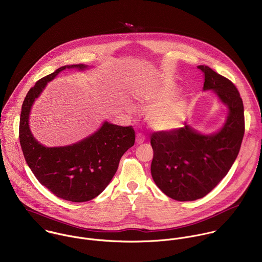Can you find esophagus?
Segmentation results:
<instances>
[{"mask_svg": "<svg viewBox=\"0 0 262 262\" xmlns=\"http://www.w3.org/2000/svg\"><path fill=\"white\" fill-rule=\"evenodd\" d=\"M144 140H145V136H144L143 134L138 133V134L136 135V143H137V144H141V143H143V142H144Z\"/></svg>", "mask_w": 262, "mask_h": 262, "instance_id": "1", "label": "esophagus"}]
</instances>
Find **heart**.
I'll list each match as a JSON object with an SVG mask.
<instances>
[{
	"mask_svg": "<svg viewBox=\"0 0 262 262\" xmlns=\"http://www.w3.org/2000/svg\"><path fill=\"white\" fill-rule=\"evenodd\" d=\"M174 94V88H167L161 92L147 93L139 99L140 106L147 111L150 126L158 131H169L180 126L186 114V102L183 98H177L167 103Z\"/></svg>",
	"mask_w": 262,
	"mask_h": 262,
	"instance_id": "heart-1",
	"label": "heart"
}]
</instances>
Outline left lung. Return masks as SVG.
<instances>
[{
  "label": "left lung",
  "instance_id": "8db88e82",
  "mask_svg": "<svg viewBox=\"0 0 262 262\" xmlns=\"http://www.w3.org/2000/svg\"><path fill=\"white\" fill-rule=\"evenodd\" d=\"M203 89H212L229 107L226 124L217 133L202 135L185 125L150 137L154 149L151 176L157 186L178 201L204 197L228 174L240 151L245 132L244 105L234 83L208 66Z\"/></svg>",
  "mask_w": 262,
  "mask_h": 262
}]
</instances>
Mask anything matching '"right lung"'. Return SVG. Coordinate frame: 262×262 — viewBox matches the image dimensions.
<instances>
[{
  "label": "right lung",
  "instance_id": "1",
  "mask_svg": "<svg viewBox=\"0 0 262 262\" xmlns=\"http://www.w3.org/2000/svg\"><path fill=\"white\" fill-rule=\"evenodd\" d=\"M82 64L64 66L36 81L22 103L19 139L25 161L38 182L56 196L73 202L95 198L116 174L122 156L134 145L132 126L104 122L101 128L82 141L63 147H46L32 136L28 118L34 99L61 71L84 69Z\"/></svg>",
  "mask_w": 262,
  "mask_h": 262
}]
</instances>
